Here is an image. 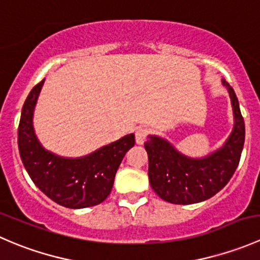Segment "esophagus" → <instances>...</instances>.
Wrapping results in <instances>:
<instances>
[{"label":"esophagus","mask_w":260,"mask_h":260,"mask_svg":"<svg viewBox=\"0 0 260 260\" xmlns=\"http://www.w3.org/2000/svg\"><path fill=\"white\" fill-rule=\"evenodd\" d=\"M147 135H148L147 128H143V127L138 128L137 132H136V143H137V145H143V143L146 142Z\"/></svg>","instance_id":"34e87169"}]
</instances>
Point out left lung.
Listing matches in <instances>:
<instances>
[{"label": "left lung", "instance_id": "left-lung-1", "mask_svg": "<svg viewBox=\"0 0 260 260\" xmlns=\"http://www.w3.org/2000/svg\"><path fill=\"white\" fill-rule=\"evenodd\" d=\"M232 101L234 127L220 148L195 158L177 151L166 138L149 135L145 148L148 154L151 187L165 201L188 205L205 201L219 192L234 175L245 140V124L235 91L221 80Z\"/></svg>", "mask_w": 260, "mask_h": 260}]
</instances>
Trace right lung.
<instances>
[{"instance_id":"obj_1","label":"right lung","mask_w":260,"mask_h":260,"mask_svg":"<svg viewBox=\"0 0 260 260\" xmlns=\"http://www.w3.org/2000/svg\"><path fill=\"white\" fill-rule=\"evenodd\" d=\"M43 79L26 98L18 124V151L28 176L52 201L69 209H84L103 203L111 193L115 172L128 149L135 146V135L81 157H62L44 148L34 129V111Z\"/></svg>"}]
</instances>
